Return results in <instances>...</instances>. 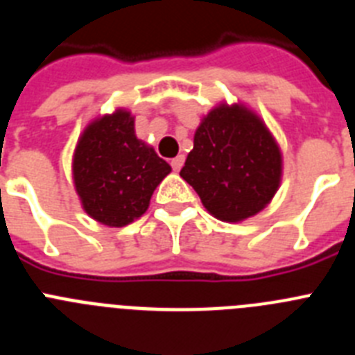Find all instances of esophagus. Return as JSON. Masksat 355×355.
Returning <instances> with one entry per match:
<instances>
[{
  "mask_svg": "<svg viewBox=\"0 0 355 355\" xmlns=\"http://www.w3.org/2000/svg\"><path fill=\"white\" fill-rule=\"evenodd\" d=\"M183 163H184V156L180 155V156H175V158L172 159L171 165H172V168H174L175 172H180L181 167H183Z\"/></svg>",
  "mask_w": 355,
  "mask_h": 355,
  "instance_id": "obj_1",
  "label": "esophagus"
}]
</instances>
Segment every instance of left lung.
Returning a JSON list of instances; mask_svg holds the SVG:
<instances>
[{
    "instance_id": "1",
    "label": "left lung",
    "mask_w": 355,
    "mask_h": 355,
    "mask_svg": "<svg viewBox=\"0 0 355 355\" xmlns=\"http://www.w3.org/2000/svg\"><path fill=\"white\" fill-rule=\"evenodd\" d=\"M281 163L279 146L258 115L220 105L197 128L180 175L213 216L240 222L270 202L281 183Z\"/></svg>"
}]
</instances>
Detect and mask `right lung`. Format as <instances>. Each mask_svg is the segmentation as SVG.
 Here are the masks:
<instances>
[{"label": "right lung", "mask_w": 355, "mask_h": 355, "mask_svg": "<svg viewBox=\"0 0 355 355\" xmlns=\"http://www.w3.org/2000/svg\"><path fill=\"white\" fill-rule=\"evenodd\" d=\"M171 165L137 139L126 110L105 115L81 135L72 174L83 209L94 220L122 227L144 215Z\"/></svg>", "instance_id": "right-lung-1"}]
</instances>
